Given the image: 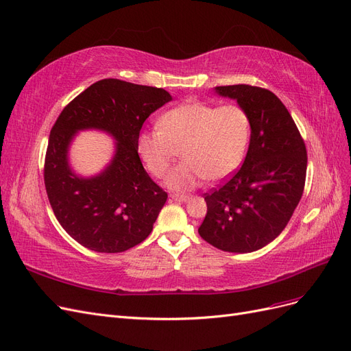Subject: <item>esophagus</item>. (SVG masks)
<instances>
[{"instance_id": "esophagus-1", "label": "esophagus", "mask_w": 351, "mask_h": 351, "mask_svg": "<svg viewBox=\"0 0 351 351\" xmlns=\"http://www.w3.org/2000/svg\"><path fill=\"white\" fill-rule=\"evenodd\" d=\"M169 197H171L173 200L176 202H187L190 197L186 196V195H169Z\"/></svg>"}]
</instances>
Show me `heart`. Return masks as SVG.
I'll list each match as a JSON object with an SVG mask.
<instances>
[{"label":"heart","mask_w":351,"mask_h":351,"mask_svg":"<svg viewBox=\"0 0 351 351\" xmlns=\"http://www.w3.org/2000/svg\"><path fill=\"white\" fill-rule=\"evenodd\" d=\"M252 137L247 111L237 104L215 107L190 101L167 111L158 129L137 136V152L147 171L162 177L180 155L184 161L167 177L173 190H192L204 180L219 183L241 165Z\"/></svg>","instance_id":"1"}]
</instances>
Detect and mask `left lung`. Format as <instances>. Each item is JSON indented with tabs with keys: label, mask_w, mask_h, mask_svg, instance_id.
<instances>
[{
	"label": "left lung",
	"mask_w": 351,
	"mask_h": 351,
	"mask_svg": "<svg viewBox=\"0 0 351 351\" xmlns=\"http://www.w3.org/2000/svg\"><path fill=\"white\" fill-rule=\"evenodd\" d=\"M215 92L247 111L252 137L239 171L205 193L208 212L199 234L219 250L250 253L277 239L299 205L306 146L289 110L271 90L232 84Z\"/></svg>",
	"instance_id": "8db88e82"
}]
</instances>
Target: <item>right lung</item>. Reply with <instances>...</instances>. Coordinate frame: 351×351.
<instances>
[{
  "mask_svg": "<svg viewBox=\"0 0 351 351\" xmlns=\"http://www.w3.org/2000/svg\"><path fill=\"white\" fill-rule=\"evenodd\" d=\"M171 99L161 88L104 79L60 114L49 134L44 180L56 218L82 246L120 253L151 234L168 196L145 171L137 136L147 117ZM82 130H99L116 141L112 161L90 178L77 175L68 161Z\"/></svg>",
  "mask_w": 351,
  "mask_h": 351,
  "instance_id": "obj_1",
  "label": "right lung"
}]
</instances>
